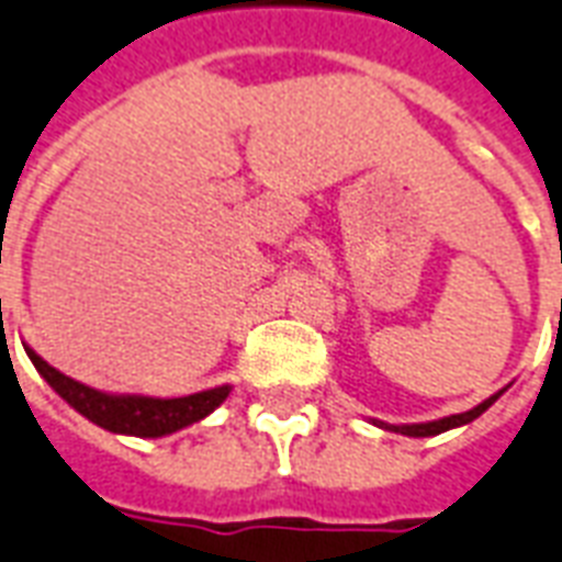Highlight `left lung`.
<instances>
[{"mask_svg": "<svg viewBox=\"0 0 562 562\" xmlns=\"http://www.w3.org/2000/svg\"><path fill=\"white\" fill-rule=\"evenodd\" d=\"M502 393L490 395L484 404H477V407H472V411L467 413H454V416H446V419H437V422H425V425H393L390 430H398V434H407V437H434V434H442V430L448 428H458V425H467V422L477 419L481 413L490 407V404L495 402Z\"/></svg>", "mask_w": 562, "mask_h": 562, "instance_id": "8db88e82", "label": "left lung"}]
</instances>
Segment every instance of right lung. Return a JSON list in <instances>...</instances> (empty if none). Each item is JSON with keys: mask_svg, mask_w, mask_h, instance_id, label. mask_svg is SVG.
Here are the masks:
<instances>
[{"mask_svg": "<svg viewBox=\"0 0 562 562\" xmlns=\"http://www.w3.org/2000/svg\"><path fill=\"white\" fill-rule=\"evenodd\" d=\"M25 355L32 358L34 369L49 381L52 390L64 402L72 404L81 416L95 422L99 428L114 430V434H132V437H164V434H172L178 428H187V425H193L211 411H216L232 393V386H213V390L184 395V398L108 395L93 390V386L78 384L58 369H52L32 349H25Z\"/></svg>", "mask_w": 562, "mask_h": 562, "instance_id": "1", "label": "right lung"}]
</instances>
